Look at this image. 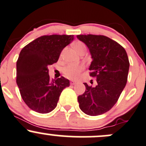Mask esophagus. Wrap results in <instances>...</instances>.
Returning a JSON list of instances; mask_svg holds the SVG:
<instances>
[{
    "label": "esophagus",
    "mask_w": 146,
    "mask_h": 146,
    "mask_svg": "<svg viewBox=\"0 0 146 146\" xmlns=\"http://www.w3.org/2000/svg\"><path fill=\"white\" fill-rule=\"evenodd\" d=\"M76 82H75V81H73V80H71V82H70V84H71V85H74V84H76Z\"/></svg>",
    "instance_id": "1"
}]
</instances>
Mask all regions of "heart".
<instances>
[{"label": "heart", "instance_id": "heart-1", "mask_svg": "<svg viewBox=\"0 0 146 146\" xmlns=\"http://www.w3.org/2000/svg\"><path fill=\"white\" fill-rule=\"evenodd\" d=\"M74 49L79 52L82 50H86V45L82 41H76L74 43ZM84 70L83 65H77V64H70L65 67L63 70V72L67 77L72 79H76L79 77V73Z\"/></svg>", "mask_w": 146, "mask_h": 146}]
</instances>
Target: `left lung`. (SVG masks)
<instances>
[{
	"mask_svg": "<svg viewBox=\"0 0 146 146\" xmlns=\"http://www.w3.org/2000/svg\"><path fill=\"white\" fill-rule=\"evenodd\" d=\"M91 54L90 76L97 85L84 83L86 91L78 96L79 108L85 114L96 116L106 113L115 106L127 82L129 62L125 49L108 37L101 35H77Z\"/></svg>",
	"mask_w": 146,
	"mask_h": 146,
	"instance_id": "left-lung-1",
	"label": "left lung"
}]
</instances>
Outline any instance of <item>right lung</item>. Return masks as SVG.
Listing matches in <instances>:
<instances>
[{"label": "right lung", "instance_id": "right-lung-1", "mask_svg": "<svg viewBox=\"0 0 146 146\" xmlns=\"http://www.w3.org/2000/svg\"><path fill=\"white\" fill-rule=\"evenodd\" d=\"M73 35H50L37 38L22 48L17 61V84L30 109L46 114L56 108L62 90L70 86L64 76L50 79L48 67L58 62Z\"/></svg>", "mask_w": 146, "mask_h": 146}]
</instances>
